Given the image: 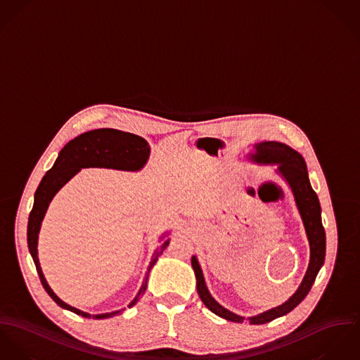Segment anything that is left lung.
Here are the masks:
<instances>
[{"mask_svg":"<svg viewBox=\"0 0 360 360\" xmlns=\"http://www.w3.org/2000/svg\"><path fill=\"white\" fill-rule=\"evenodd\" d=\"M250 159L254 162L258 164H278L280 175L284 178V181L288 184L295 204L298 207L300 215L302 218L305 232L309 241V248H311V258H309V265L308 271L301 281L300 287L297 291L279 307L272 308L264 314H259L257 316L248 318V321L251 324H264L268 321H272L276 318H280L283 315H287L291 312L309 292L312 288V284L315 283V279L319 274L320 268L324 264V257H326V233L324 228L321 225V208H320L319 199L315 191L311 186L309 176H308V169L304 158L290 146L275 142V141H265L254 145V153L250 155ZM192 266L196 275L198 280V292H199L200 300L202 304L217 316L222 319L231 320L235 323H243L245 318L239 316L222 305H219L212 295L210 294L205 280L202 276V271L200 268L199 261L196 255L192 257Z\"/></svg>","mask_w":360,"mask_h":360,"instance_id":"1","label":"left lung"}]
</instances>
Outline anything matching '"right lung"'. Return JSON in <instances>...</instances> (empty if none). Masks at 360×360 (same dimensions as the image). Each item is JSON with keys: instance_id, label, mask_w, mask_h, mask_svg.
<instances>
[{"instance_id": "add662e5", "label": "right lung", "mask_w": 360, "mask_h": 360, "mask_svg": "<svg viewBox=\"0 0 360 360\" xmlns=\"http://www.w3.org/2000/svg\"><path fill=\"white\" fill-rule=\"evenodd\" d=\"M150 148L149 143L138 135L124 132L113 128H101L88 131L70 141L65 145V148L59 152V156L52 165V168L44 175L41 179L40 185L34 193V204L33 210L29 215V224H27V245L29 251L33 257L37 274L40 276L41 284L48 292V295L63 309L72 311L82 318L88 319H108L112 316H116L121 314L124 309L109 312V314H101V315H89L86 312H82L80 309L68 305L63 302L48 285L46 280L44 278V274L41 271L40 261L37 255V244H39V233H40L41 222L44 219V215L48 210V205L53 196L60 191L63 185H66L81 168L88 167H105V168H115L122 171H139L149 159ZM165 236V235H164ZM162 236V238H164ZM161 238V239H162ZM169 240H165L160 247L155 251L152 261L148 266L145 279L142 283V287L139 288V292L134 298V301L128 305L129 308L135 305L141 295L145 294L148 287V278L149 272L153 268V265L158 262L159 257L168 245Z\"/></svg>"}]
</instances>
